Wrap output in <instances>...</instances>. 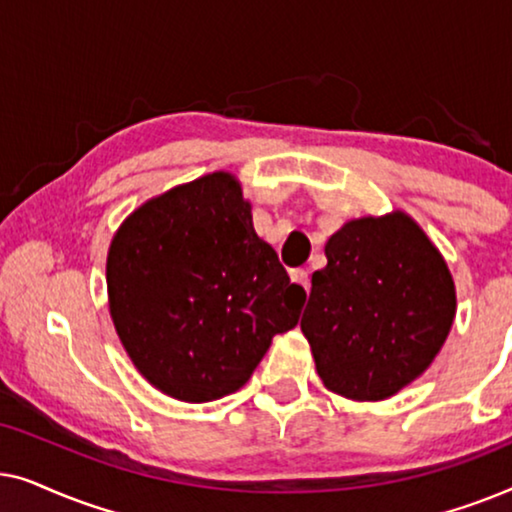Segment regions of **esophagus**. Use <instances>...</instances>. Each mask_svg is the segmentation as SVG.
Here are the masks:
<instances>
[{
    "label": "esophagus",
    "instance_id": "obj_1",
    "mask_svg": "<svg viewBox=\"0 0 512 512\" xmlns=\"http://www.w3.org/2000/svg\"><path fill=\"white\" fill-rule=\"evenodd\" d=\"M291 282L300 284L307 293H310V272H307V270H303V268L291 270Z\"/></svg>",
    "mask_w": 512,
    "mask_h": 512
}]
</instances>
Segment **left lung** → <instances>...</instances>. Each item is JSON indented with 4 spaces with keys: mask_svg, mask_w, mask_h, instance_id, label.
<instances>
[{
    "mask_svg": "<svg viewBox=\"0 0 512 512\" xmlns=\"http://www.w3.org/2000/svg\"><path fill=\"white\" fill-rule=\"evenodd\" d=\"M300 319L321 382L382 401L424 373L454 321V282L408 214L349 221L326 242Z\"/></svg>",
    "mask_w": 512,
    "mask_h": 512,
    "instance_id": "1",
    "label": "left lung"
}]
</instances>
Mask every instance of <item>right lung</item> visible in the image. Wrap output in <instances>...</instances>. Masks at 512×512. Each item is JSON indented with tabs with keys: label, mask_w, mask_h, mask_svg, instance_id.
Segmentation results:
<instances>
[{
	"label": "right lung",
	"mask_w": 512,
	"mask_h": 512,
	"mask_svg": "<svg viewBox=\"0 0 512 512\" xmlns=\"http://www.w3.org/2000/svg\"><path fill=\"white\" fill-rule=\"evenodd\" d=\"M107 289L116 333L139 373L188 403L247 384L305 303L226 172L132 212L109 247Z\"/></svg>",
	"instance_id": "obj_1"
}]
</instances>
